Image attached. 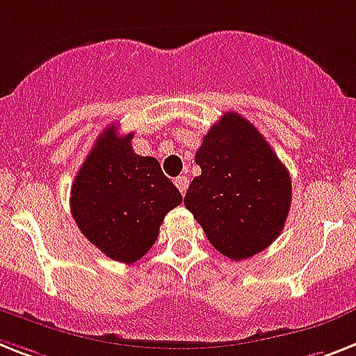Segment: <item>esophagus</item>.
<instances>
[{
	"mask_svg": "<svg viewBox=\"0 0 356 356\" xmlns=\"http://www.w3.org/2000/svg\"><path fill=\"white\" fill-rule=\"evenodd\" d=\"M175 186H177L179 192H181L184 195V192H186V188H188V179L184 177V175L177 177V179H175Z\"/></svg>",
	"mask_w": 356,
	"mask_h": 356,
	"instance_id": "34e87169",
	"label": "esophagus"
}]
</instances>
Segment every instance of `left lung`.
I'll return each instance as SVG.
<instances>
[{"label": "left lung", "mask_w": 356, "mask_h": 356, "mask_svg": "<svg viewBox=\"0 0 356 356\" xmlns=\"http://www.w3.org/2000/svg\"><path fill=\"white\" fill-rule=\"evenodd\" d=\"M184 207L208 241L230 259L261 252L282 234L291 208V175L247 118L228 111L203 137Z\"/></svg>", "instance_id": "left-lung-1"}]
</instances>
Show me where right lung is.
I'll use <instances>...</instances> for the list:
<instances>
[{
  "label": "right lung",
  "instance_id": "right-lung-1",
  "mask_svg": "<svg viewBox=\"0 0 356 356\" xmlns=\"http://www.w3.org/2000/svg\"><path fill=\"white\" fill-rule=\"evenodd\" d=\"M111 124L71 186V213L82 234L108 258L135 263L159 238L164 216L183 203L157 159L133 152V133Z\"/></svg>",
  "mask_w": 356,
  "mask_h": 356
}]
</instances>
